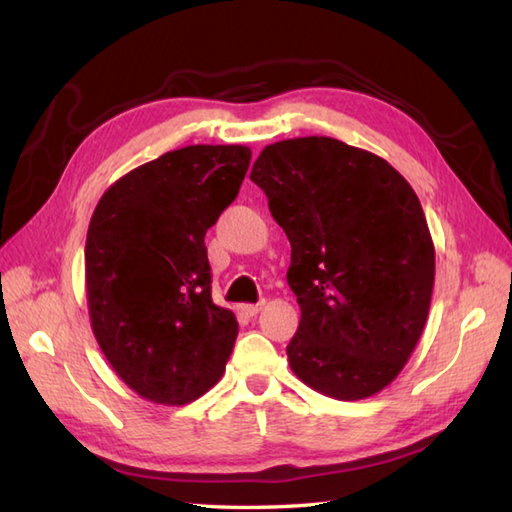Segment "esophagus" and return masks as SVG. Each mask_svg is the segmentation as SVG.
<instances>
[{"mask_svg": "<svg viewBox=\"0 0 512 512\" xmlns=\"http://www.w3.org/2000/svg\"><path fill=\"white\" fill-rule=\"evenodd\" d=\"M264 306H266L264 299L259 303H248V306H244V314H246V317H257V312L262 310Z\"/></svg>", "mask_w": 512, "mask_h": 512, "instance_id": "obj_1", "label": "esophagus"}]
</instances>
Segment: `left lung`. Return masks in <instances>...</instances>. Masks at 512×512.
<instances>
[{"instance_id": "obj_1", "label": "left lung", "mask_w": 512, "mask_h": 512, "mask_svg": "<svg viewBox=\"0 0 512 512\" xmlns=\"http://www.w3.org/2000/svg\"><path fill=\"white\" fill-rule=\"evenodd\" d=\"M250 180L292 246V372L336 400L378 394L429 314L436 250L418 195L387 160L328 136L264 147Z\"/></svg>"}]
</instances>
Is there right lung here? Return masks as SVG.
<instances>
[{
	"instance_id": "1",
	"label": "right lung",
	"mask_w": 512,
	"mask_h": 512,
	"mask_svg": "<svg viewBox=\"0 0 512 512\" xmlns=\"http://www.w3.org/2000/svg\"><path fill=\"white\" fill-rule=\"evenodd\" d=\"M250 165L244 145L167 151L103 193L85 239L96 341L114 372L158 405H187L222 378L235 314L211 299L204 235Z\"/></svg>"
}]
</instances>
